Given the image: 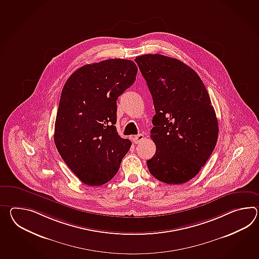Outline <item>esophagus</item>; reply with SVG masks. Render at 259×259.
Masks as SVG:
<instances>
[{
	"label": "esophagus",
	"instance_id": "esophagus-1",
	"mask_svg": "<svg viewBox=\"0 0 259 259\" xmlns=\"http://www.w3.org/2000/svg\"><path fill=\"white\" fill-rule=\"evenodd\" d=\"M144 139V136L142 134H139L138 136H136L135 138H133V141H134V143L138 144L140 143L142 140Z\"/></svg>",
	"mask_w": 259,
	"mask_h": 259
}]
</instances>
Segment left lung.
I'll list each match as a JSON object with an SVG mask.
<instances>
[{
    "label": "left lung",
    "mask_w": 259,
    "mask_h": 259,
    "mask_svg": "<svg viewBox=\"0 0 259 259\" xmlns=\"http://www.w3.org/2000/svg\"><path fill=\"white\" fill-rule=\"evenodd\" d=\"M135 61L156 111L150 131L156 152L147 161L149 171L166 184L186 183L206 163L219 137L206 88L199 75L177 58L148 54Z\"/></svg>",
    "instance_id": "1"
}]
</instances>
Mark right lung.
Segmentation results:
<instances>
[{
	"label": "right lung",
	"mask_w": 259,
	"mask_h": 259,
	"mask_svg": "<svg viewBox=\"0 0 259 259\" xmlns=\"http://www.w3.org/2000/svg\"><path fill=\"white\" fill-rule=\"evenodd\" d=\"M137 73L131 60L107 59L82 66L64 85L54 140L66 164L84 184L109 182L132 145L117 133L116 101Z\"/></svg>",
	"instance_id": "add662e5"
}]
</instances>
